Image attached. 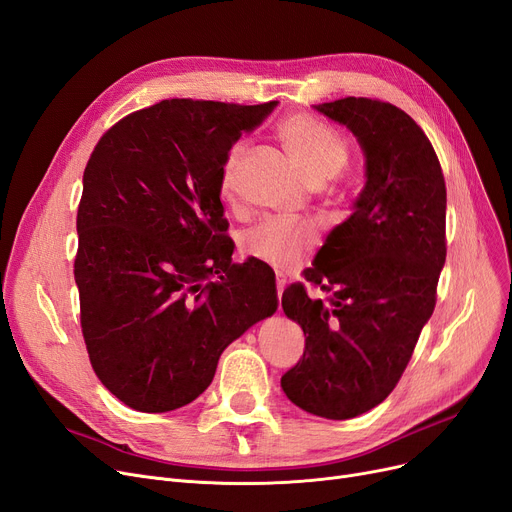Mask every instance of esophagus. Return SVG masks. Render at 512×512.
I'll list each match as a JSON object with an SVG mask.
<instances>
[{
    "label": "esophagus",
    "instance_id": "obj_1",
    "mask_svg": "<svg viewBox=\"0 0 512 512\" xmlns=\"http://www.w3.org/2000/svg\"><path fill=\"white\" fill-rule=\"evenodd\" d=\"M284 288H286V276L278 272V274H276V291H278V297H282Z\"/></svg>",
    "mask_w": 512,
    "mask_h": 512
}]
</instances>
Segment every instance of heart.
I'll return each instance as SVG.
<instances>
[{"label":"heart","instance_id":"1","mask_svg":"<svg viewBox=\"0 0 512 512\" xmlns=\"http://www.w3.org/2000/svg\"><path fill=\"white\" fill-rule=\"evenodd\" d=\"M278 138L311 186H322L337 177L351 157V148L343 133L311 115H293L284 119L278 125ZM244 150H247L244 144L236 142L221 167L224 194L232 192L234 175ZM316 240V230L303 221L265 219L244 234L242 249L272 268L286 270L297 265L309 249H314Z\"/></svg>","mask_w":512,"mask_h":512}]
</instances>
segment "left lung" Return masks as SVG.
<instances>
[{
    "label": "left lung",
    "mask_w": 512,
    "mask_h": 512,
    "mask_svg": "<svg viewBox=\"0 0 512 512\" xmlns=\"http://www.w3.org/2000/svg\"><path fill=\"white\" fill-rule=\"evenodd\" d=\"M347 125L366 157V186L332 230L305 280L282 293L305 335L303 358L282 376L301 410L330 420L360 416L395 389L437 301L446 263V180L437 154L402 108L372 98L314 106Z\"/></svg>",
    "instance_id": "obj_1"
}]
</instances>
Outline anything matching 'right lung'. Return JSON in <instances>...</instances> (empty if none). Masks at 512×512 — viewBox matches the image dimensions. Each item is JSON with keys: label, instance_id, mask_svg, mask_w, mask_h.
Masks as SVG:
<instances>
[{"label": "right lung", "instance_id": "obj_1", "mask_svg": "<svg viewBox=\"0 0 512 512\" xmlns=\"http://www.w3.org/2000/svg\"><path fill=\"white\" fill-rule=\"evenodd\" d=\"M257 106L173 98L110 127L77 211L81 330L102 385L140 412L201 395L219 355L278 307L272 272L232 263L221 167Z\"/></svg>", "mask_w": 512, "mask_h": 512}]
</instances>
